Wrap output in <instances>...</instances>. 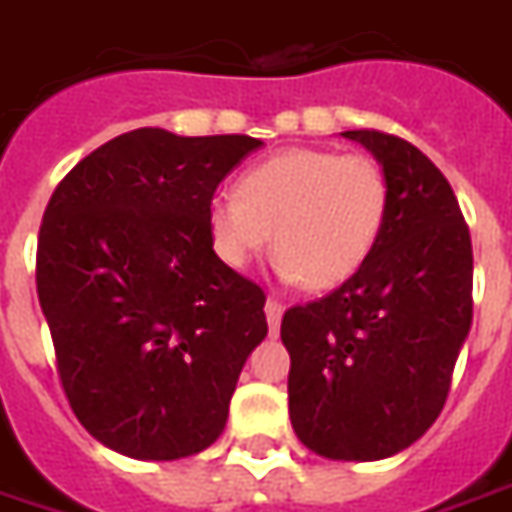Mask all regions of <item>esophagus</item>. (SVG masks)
Segmentation results:
<instances>
[{
    "mask_svg": "<svg viewBox=\"0 0 512 512\" xmlns=\"http://www.w3.org/2000/svg\"><path fill=\"white\" fill-rule=\"evenodd\" d=\"M283 314H285L283 302H280V300H266V319H269L271 333L280 328V319H283Z\"/></svg>",
    "mask_w": 512,
    "mask_h": 512,
    "instance_id": "esophagus-1",
    "label": "esophagus"
}]
</instances>
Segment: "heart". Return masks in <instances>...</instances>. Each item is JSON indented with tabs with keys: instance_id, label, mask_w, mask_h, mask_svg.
I'll return each instance as SVG.
<instances>
[{
	"instance_id": "b5f03b06",
	"label": "heart",
	"mask_w": 512,
	"mask_h": 512,
	"mask_svg": "<svg viewBox=\"0 0 512 512\" xmlns=\"http://www.w3.org/2000/svg\"><path fill=\"white\" fill-rule=\"evenodd\" d=\"M387 207V176L373 159L288 148L243 170L238 190H215L204 218L212 252L229 269H249L274 229L285 280L328 291L373 255Z\"/></svg>"
}]
</instances>
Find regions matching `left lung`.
I'll return each instance as SVG.
<instances>
[{"label":"left lung","instance_id":"1","mask_svg":"<svg viewBox=\"0 0 512 512\" xmlns=\"http://www.w3.org/2000/svg\"><path fill=\"white\" fill-rule=\"evenodd\" d=\"M387 176L367 263L333 294L288 308V415L319 457L373 462L420 440L446 403L471 330L474 252L446 176L412 142L344 131Z\"/></svg>","mask_w":512,"mask_h":512}]
</instances>
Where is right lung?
<instances>
[{
    "mask_svg": "<svg viewBox=\"0 0 512 512\" xmlns=\"http://www.w3.org/2000/svg\"><path fill=\"white\" fill-rule=\"evenodd\" d=\"M263 142L137 128L81 159L38 232V302L72 412L134 460L210 448L249 353L266 339V294L224 266L207 198Z\"/></svg>",
    "mask_w": 512,
    "mask_h": 512,
    "instance_id": "add662e5",
    "label": "right lung"
}]
</instances>
